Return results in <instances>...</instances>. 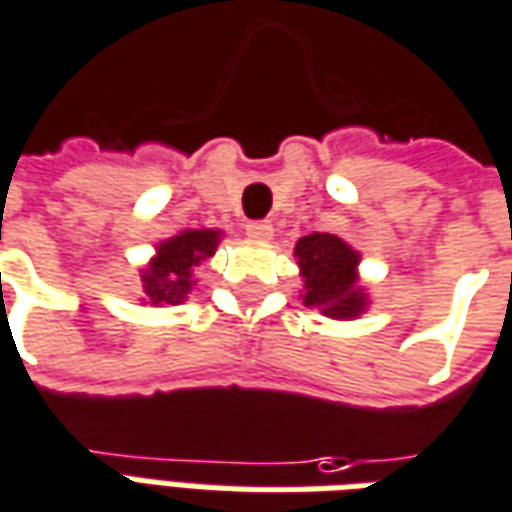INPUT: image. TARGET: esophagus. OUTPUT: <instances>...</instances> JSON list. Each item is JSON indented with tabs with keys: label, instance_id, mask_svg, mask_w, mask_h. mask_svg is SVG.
<instances>
[{
	"label": "esophagus",
	"instance_id": "esophagus-1",
	"mask_svg": "<svg viewBox=\"0 0 512 512\" xmlns=\"http://www.w3.org/2000/svg\"><path fill=\"white\" fill-rule=\"evenodd\" d=\"M246 235L255 238V241H268L274 235V224L271 221H249L246 224Z\"/></svg>",
	"mask_w": 512,
	"mask_h": 512
}]
</instances>
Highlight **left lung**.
Masks as SVG:
<instances>
[{
  "label": "left lung",
  "mask_w": 512,
  "mask_h": 512,
  "mask_svg": "<svg viewBox=\"0 0 512 512\" xmlns=\"http://www.w3.org/2000/svg\"><path fill=\"white\" fill-rule=\"evenodd\" d=\"M296 260L305 277V305L330 318H357L368 299L357 285V255L352 246L330 232H313L296 241Z\"/></svg>",
  "instance_id": "left-lung-1"
}]
</instances>
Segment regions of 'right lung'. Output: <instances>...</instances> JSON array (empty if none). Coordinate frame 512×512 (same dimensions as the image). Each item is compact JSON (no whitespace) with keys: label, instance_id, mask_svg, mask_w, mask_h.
<instances>
[{"label":"right lung","instance_id":"1","mask_svg":"<svg viewBox=\"0 0 512 512\" xmlns=\"http://www.w3.org/2000/svg\"><path fill=\"white\" fill-rule=\"evenodd\" d=\"M219 230H185L157 246V255L141 271V288L149 305H180L194 285V266L216 252Z\"/></svg>","mask_w":512,"mask_h":512}]
</instances>
